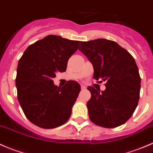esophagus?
Returning <instances> with one entry per match:
<instances>
[{
    "label": "esophagus",
    "instance_id": "esophagus-1",
    "mask_svg": "<svg viewBox=\"0 0 153 153\" xmlns=\"http://www.w3.org/2000/svg\"><path fill=\"white\" fill-rule=\"evenodd\" d=\"M81 88H82V90H85V89H86V87L84 85H81Z\"/></svg>",
    "mask_w": 153,
    "mask_h": 153
}]
</instances>
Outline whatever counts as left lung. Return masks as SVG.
Listing matches in <instances>:
<instances>
[{"instance_id": "obj_1", "label": "left lung", "mask_w": 153, "mask_h": 153, "mask_svg": "<svg viewBox=\"0 0 153 153\" xmlns=\"http://www.w3.org/2000/svg\"><path fill=\"white\" fill-rule=\"evenodd\" d=\"M80 44L79 50L93 65V78L106 82L104 91L88 87L91 94L87 104L89 118L105 128L123 124L131 117L140 99L141 78L135 59L114 41L97 39Z\"/></svg>"}]
</instances>
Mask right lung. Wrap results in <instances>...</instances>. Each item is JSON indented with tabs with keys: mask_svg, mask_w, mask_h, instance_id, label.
<instances>
[{
	"mask_svg": "<svg viewBox=\"0 0 153 153\" xmlns=\"http://www.w3.org/2000/svg\"><path fill=\"white\" fill-rule=\"evenodd\" d=\"M80 41L49 35L31 44L19 60L16 69L17 99L27 119L44 129H53L69 119L81 86L68 81L60 88L53 78L65 71L69 58Z\"/></svg>",
	"mask_w": 153,
	"mask_h": 153,
	"instance_id": "obj_1",
	"label": "right lung"
}]
</instances>
